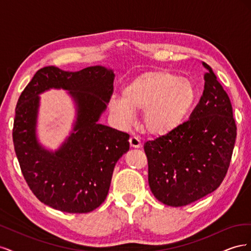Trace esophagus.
Instances as JSON below:
<instances>
[{
  "instance_id": "34e87169",
  "label": "esophagus",
  "mask_w": 251,
  "mask_h": 251,
  "mask_svg": "<svg viewBox=\"0 0 251 251\" xmlns=\"http://www.w3.org/2000/svg\"><path fill=\"white\" fill-rule=\"evenodd\" d=\"M130 146L131 148H140L141 147V141L139 140V138L136 137V136H132V137L130 138Z\"/></svg>"
}]
</instances>
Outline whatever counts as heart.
<instances>
[{"instance_id": "obj_1", "label": "heart", "mask_w": 251, "mask_h": 251, "mask_svg": "<svg viewBox=\"0 0 251 251\" xmlns=\"http://www.w3.org/2000/svg\"><path fill=\"white\" fill-rule=\"evenodd\" d=\"M196 98L191 81L174 72L157 70L128 82L123 90V98H113L110 109L123 124L131 123L134 111H143L144 128L151 135L164 136L183 124Z\"/></svg>"}]
</instances>
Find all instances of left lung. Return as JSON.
Instances as JSON below:
<instances>
[{
	"label": "left lung",
	"instance_id": "left-lung-1",
	"mask_svg": "<svg viewBox=\"0 0 251 251\" xmlns=\"http://www.w3.org/2000/svg\"><path fill=\"white\" fill-rule=\"evenodd\" d=\"M199 103L172 133L144 143L149 184L169 206H185L221 185L228 171L237 126L228 95L210 66Z\"/></svg>",
	"mask_w": 251,
	"mask_h": 251
}]
</instances>
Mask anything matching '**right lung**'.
I'll list each match as a JSON object with an SVG mask.
<instances>
[{
	"mask_svg": "<svg viewBox=\"0 0 251 251\" xmlns=\"http://www.w3.org/2000/svg\"><path fill=\"white\" fill-rule=\"evenodd\" d=\"M114 73L100 66L77 72L54 66L37 71L16 108L12 138L21 171L41 202L70 214L90 212L105 200L118 159L130 149V135L98 124L113 94ZM50 87L69 89L78 103L75 132L55 153L36 141L38 98Z\"/></svg>",
	"mask_w": 251,
	"mask_h": 251,
	"instance_id": "add662e5",
	"label": "right lung"
}]
</instances>
